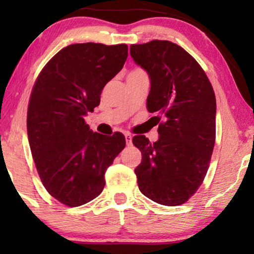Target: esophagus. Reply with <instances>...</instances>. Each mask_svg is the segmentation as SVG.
I'll return each mask as SVG.
<instances>
[{"label":"esophagus","mask_w":254,"mask_h":254,"mask_svg":"<svg viewBox=\"0 0 254 254\" xmlns=\"http://www.w3.org/2000/svg\"><path fill=\"white\" fill-rule=\"evenodd\" d=\"M125 138H126V143L127 145H131V135L130 134H125Z\"/></svg>","instance_id":"1"}]
</instances>
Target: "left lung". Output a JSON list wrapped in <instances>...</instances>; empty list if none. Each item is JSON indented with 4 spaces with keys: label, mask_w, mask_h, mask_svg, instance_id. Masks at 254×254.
<instances>
[{
    "label": "left lung",
    "mask_w": 254,
    "mask_h": 254,
    "mask_svg": "<svg viewBox=\"0 0 254 254\" xmlns=\"http://www.w3.org/2000/svg\"><path fill=\"white\" fill-rule=\"evenodd\" d=\"M130 55L150 79L148 111L164 117L154 143L133 137L142 154L135 169L138 189L159 204L178 206L196 192L209 168L216 134L213 86L195 59L171 41L131 45Z\"/></svg>",
    "instance_id": "left-lung-1"
}]
</instances>
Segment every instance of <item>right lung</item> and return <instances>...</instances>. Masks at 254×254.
I'll return each mask as SVG.
<instances>
[{
	"instance_id": "right-lung-1",
	"label": "right lung",
	"mask_w": 254,
	"mask_h": 254,
	"mask_svg": "<svg viewBox=\"0 0 254 254\" xmlns=\"http://www.w3.org/2000/svg\"><path fill=\"white\" fill-rule=\"evenodd\" d=\"M126 44H74L38 76L27 110V136L37 171L52 196L69 207L98 196L105 172L126 145L121 133H93L84 117L99 105L106 83L123 69Z\"/></svg>"
}]
</instances>
